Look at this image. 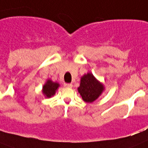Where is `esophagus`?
Here are the masks:
<instances>
[{"mask_svg": "<svg viewBox=\"0 0 148 148\" xmlns=\"http://www.w3.org/2000/svg\"><path fill=\"white\" fill-rule=\"evenodd\" d=\"M64 86H65V87H69V88H71L72 86H73V85H72L71 84H64Z\"/></svg>", "mask_w": 148, "mask_h": 148, "instance_id": "esophagus-1", "label": "esophagus"}]
</instances>
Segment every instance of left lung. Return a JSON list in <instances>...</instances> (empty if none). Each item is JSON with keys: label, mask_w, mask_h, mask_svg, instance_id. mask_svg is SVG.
<instances>
[{"label": "left lung", "mask_w": 148, "mask_h": 148, "mask_svg": "<svg viewBox=\"0 0 148 148\" xmlns=\"http://www.w3.org/2000/svg\"><path fill=\"white\" fill-rule=\"evenodd\" d=\"M77 90L85 102L92 103L102 94L105 90V86L98 80L91 72H89L81 77L80 86L77 88Z\"/></svg>", "instance_id": "obj_1"}]
</instances>
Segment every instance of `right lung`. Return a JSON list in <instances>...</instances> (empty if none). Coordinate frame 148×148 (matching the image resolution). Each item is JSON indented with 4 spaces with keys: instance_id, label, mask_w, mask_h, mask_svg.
<instances>
[{
    "instance_id": "1",
    "label": "right lung",
    "mask_w": 148,
    "mask_h": 148,
    "mask_svg": "<svg viewBox=\"0 0 148 148\" xmlns=\"http://www.w3.org/2000/svg\"><path fill=\"white\" fill-rule=\"evenodd\" d=\"M59 86H60V84L59 83L53 82L50 79H48L43 86L42 92L46 98H51L55 95Z\"/></svg>"
}]
</instances>
